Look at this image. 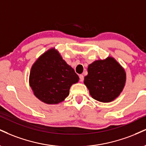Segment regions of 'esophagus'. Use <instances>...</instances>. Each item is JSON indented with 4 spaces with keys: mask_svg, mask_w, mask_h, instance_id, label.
<instances>
[{
    "mask_svg": "<svg viewBox=\"0 0 146 146\" xmlns=\"http://www.w3.org/2000/svg\"><path fill=\"white\" fill-rule=\"evenodd\" d=\"M84 79V75H80V82H83Z\"/></svg>",
    "mask_w": 146,
    "mask_h": 146,
    "instance_id": "obj_1",
    "label": "esophagus"
}]
</instances>
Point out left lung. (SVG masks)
I'll list each match as a JSON object with an SVG mask.
<instances>
[{
	"mask_svg": "<svg viewBox=\"0 0 146 146\" xmlns=\"http://www.w3.org/2000/svg\"><path fill=\"white\" fill-rule=\"evenodd\" d=\"M84 84L92 97L96 101L109 103L120 95L126 82L125 71L111 57L93 62L88 67Z\"/></svg>",
	"mask_w": 146,
	"mask_h": 146,
	"instance_id": "1",
	"label": "left lung"
}]
</instances>
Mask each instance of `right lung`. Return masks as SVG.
Returning a JSON list of instances; mask_svg holds the SVG:
<instances>
[{
    "mask_svg": "<svg viewBox=\"0 0 146 146\" xmlns=\"http://www.w3.org/2000/svg\"><path fill=\"white\" fill-rule=\"evenodd\" d=\"M78 75L54 49L40 56L31 70L29 84L34 94L47 104H58L69 94Z\"/></svg>",
    "mask_w": 146,
    "mask_h": 146,
    "instance_id": "right-lung-1",
    "label": "right lung"
}]
</instances>
